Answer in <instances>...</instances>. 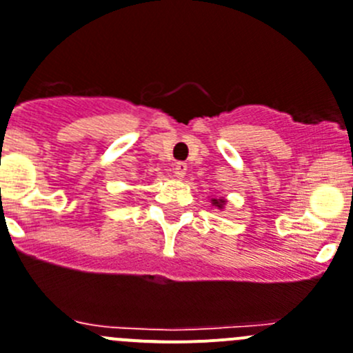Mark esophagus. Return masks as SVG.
Returning <instances> with one entry per match:
<instances>
[{"label":"esophagus","instance_id":"esophagus-1","mask_svg":"<svg viewBox=\"0 0 353 353\" xmlns=\"http://www.w3.org/2000/svg\"><path fill=\"white\" fill-rule=\"evenodd\" d=\"M186 170H188V165L184 162H177L176 165H174V174H176L177 177H184Z\"/></svg>","mask_w":353,"mask_h":353}]
</instances>
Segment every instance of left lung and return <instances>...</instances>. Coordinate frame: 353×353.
<instances>
[{
    "instance_id": "8db88e82",
    "label": "left lung",
    "mask_w": 353,
    "mask_h": 353,
    "mask_svg": "<svg viewBox=\"0 0 353 353\" xmlns=\"http://www.w3.org/2000/svg\"><path fill=\"white\" fill-rule=\"evenodd\" d=\"M222 203H224V201H222V200H214V205H217V207H221Z\"/></svg>"
}]
</instances>
